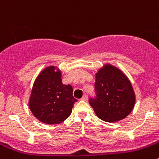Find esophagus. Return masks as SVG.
I'll return each mask as SVG.
<instances>
[{"instance_id": "esophagus-1", "label": "esophagus", "mask_w": 159, "mask_h": 159, "mask_svg": "<svg viewBox=\"0 0 159 159\" xmlns=\"http://www.w3.org/2000/svg\"><path fill=\"white\" fill-rule=\"evenodd\" d=\"M87 99H88L87 95H86V94H84V95L83 96V97L81 98V100H84V101H86V100H87Z\"/></svg>"}]
</instances>
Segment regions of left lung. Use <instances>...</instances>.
Masks as SVG:
<instances>
[{"label": "left lung", "mask_w": 159, "mask_h": 159, "mask_svg": "<svg viewBox=\"0 0 159 159\" xmlns=\"http://www.w3.org/2000/svg\"><path fill=\"white\" fill-rule=\"evenodd\" d=\"M94 96L89 99L97 117L107 122L125 118L134 106L135 97L128 78L110 65L96 74Z\"/></svg>", "instance_id": "left-lung-1"}]
</instances>
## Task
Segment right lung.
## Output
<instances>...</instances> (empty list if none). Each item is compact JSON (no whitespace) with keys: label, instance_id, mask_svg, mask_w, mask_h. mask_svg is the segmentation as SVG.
I'll return each instance as SVG.
<instances>
[{"label":"right lung","instance_id":"1","mask_svg":"<svg viewBox=\"0 0 159 159\" xmlns=\"http://www.w3.org/2000/svg\"><path fill=\"white\" fill-rule=\"evenodd\" d=\"M54 70V66L48 67L38 76L29 101L34 117L48 125L59 124L68 118L77 101L71 85L63 84L60 72Z\"/></svg>","mask_w":159,"mask_h":159}]
</instances>
